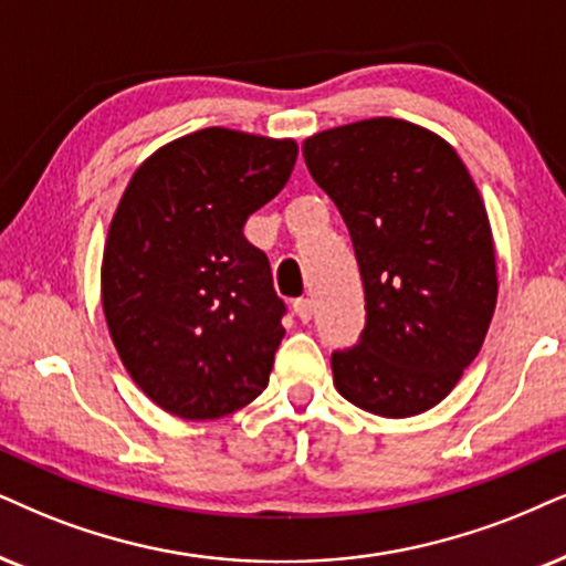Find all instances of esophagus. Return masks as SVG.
<instances>
[{
  "mask_svg": "<svg viewBox=\"0 0 566 566\" xmlns=\"http://www.w3.org/2000/svg\"><path fill=\"white\" fill-rule=\"evenodd\" d=\"M292 307H295L297 318L305 321V324L313 318V300L311 297H297L295 303H292Z\"/></svg>",
  "mask_w": 566,
  "mask_h": 566,
  "instance_id": "esophagus-1",
  "label": "esophagus"
}]
</instances>
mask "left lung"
Segmentation results:
<instances>
[{"mask_svg":"<svg viewBox=\"0 0 566 566\" xmlns=\"http://www.w3.org/2000/svg\"><path fill=\"white\" fill-rule=\"evenodd\" d=\"M307 169L353 238L366 328L332 353L334 386L381 418L439 405L481 353L496 255L473 177L447 140L395 117L303 143Z\"/></svg>","mask_w":566,"mask_h":566,"instance_id":"1","label":"left lung"}]
</instances>
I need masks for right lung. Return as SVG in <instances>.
Here are the masks:
<instances>
[{"label":"right lung","instance_id":"add662e5","mask_svg":"<svg viewBox=\"0 0 566 566\" xmlns=\"http://www.w3.org/2000/svg\"><path fill=\"white\" fill-rule=\"evenodd\" d=\"M295 159V140L206 127L143 161L114 211L106 326L143 395L177 418H224L266 389L287 305L242 227Z\"/></svg>","mask_w":566,"mask_h":566}]
</instances>
